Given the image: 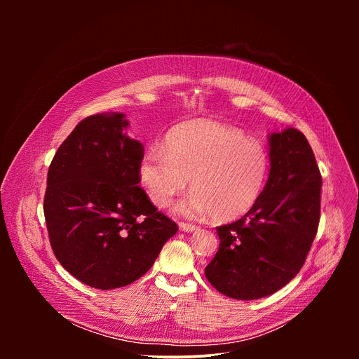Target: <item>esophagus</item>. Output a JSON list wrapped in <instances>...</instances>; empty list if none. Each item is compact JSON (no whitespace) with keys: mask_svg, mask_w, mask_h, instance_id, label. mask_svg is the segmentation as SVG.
I'll return each instance as SVG.
<instances>
[{"mask_svg":"<svg viewBox=\"0 0 359 359\" xmlns=\"http://www.w3.org/2000/svg\"><path fill=\"white\" fill-rule=\"evenodd\" d=\"M179 229H180L182 231H186V233H191V231L197 230V227H196V226L189 224V223H179Z\"/></svg>","mask_w":359,"mask_h":359,"instance_id":"34e87169","label":"esophagus"}]
</instances>
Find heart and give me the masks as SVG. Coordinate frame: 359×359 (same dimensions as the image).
<instances>
[{
  "label": "heart",
  "instance_id": "obj_1",
  "mask_svg": "<svg viewBox=\"0 0 359 359\" xmlns=\"http://www.w3.org/2000/svg\"><path fill=\"white\" fill-rule=\"evenodd\" d=\"M264 144L229 125L196 119L175 126L165 149L150 147L140 161L139 179L150 201L166 208L184 190H193L175 208L186 217L212 216L226 223L247 215L257 203L269 173Z\"/></svg>",
  "mask_w": 359,
  "mask_h": 359
}]
</instances>
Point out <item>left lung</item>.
Instances as JSON below:
<instances>
[{
    "label": "left lung",
    "instance_id": "8db88e82",
    "mask_svg": "<svg viewBox=\"0 0 359 359\" xmlns=\"http://www.w3.org/2000/svg\"><path fill=\"white\" fill-rule=\"evenodd\" d=\"M270 175L254 208L217 227L220 238L204 276L222 294L257 299L301 270L321 212V173L306 137L294 128L269 136Z\"/></svg>",
    "mask_w": 359,
    "mask_h": 359
}]
</instances>
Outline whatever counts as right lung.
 <instances>
[{"instance_id": "right-lung-1", "label": "right lung", "mask_w": 359, "mask_h": 359, "mask_svg": "<svg viewBox=\"0 0 359 359\" xmlns=\"http://www.w3.org/2000/svg\"><path fill=\"white\" fill-rule=\"evenodd\" d=\"M123 114H97L76 125L49 165L43 215L50 247L83 284L125 287L155 263L177 224L139 186L143 144Z\"/></svg>"}]
</instances>
